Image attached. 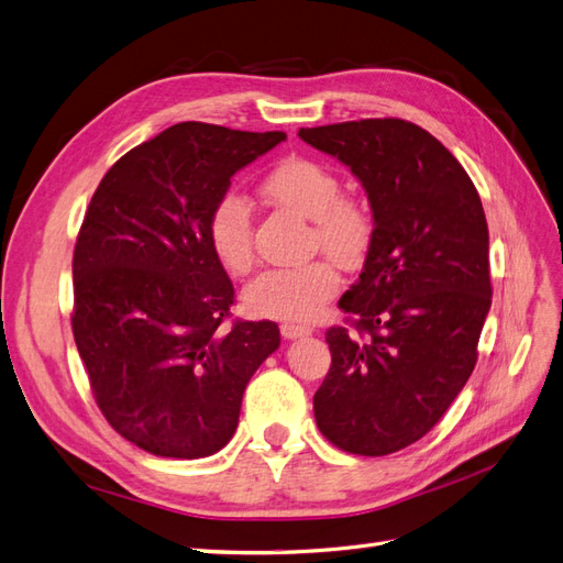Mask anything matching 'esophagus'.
<instances>
[{"label": "esophagus", "mask_w": 563, "mask_h": 563, "mask_svg": "<svg viewBox=\"0 0 563 563\" xmlns=\"http://www.w3.org/2000/svg\"><path fill=\"white\" fill-rule=\"evenodd\" d=\"M310 333H312V331H310L308 327H298V323H288V321L282 323V335H284L286 340L305 338V335H310Z\"/></svg>", "instance_id": "esophagus-1"}]
</instances>
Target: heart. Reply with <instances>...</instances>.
<instances>
[{
    "instance_id": "1",
    "label": "heart",
    "mask_w": 563,
    "mask_h": 563,
    "mask_svg": "<svg viewBox=\"0 0 563 563\" xmlns=\"http://www.w3.org/2000/svg\"><path fill=\"white\" fill-rule=\"evenodd\" d=\"M261 192L277 207L312 220V249H321L347 269L364 263L376 223L362 199L340 195V180L327 164L286 157L263 178ZM207 242L218 265L230 275L244 277L251 272L255 263L253 213L242 195L225 192L213 201L207 216ZM331 261L263 272L244 288V308L253 317L312 321L340 288V275Z\"/></svg>"
}]
</instances>
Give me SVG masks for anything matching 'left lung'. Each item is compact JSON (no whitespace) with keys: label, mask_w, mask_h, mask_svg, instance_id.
<instances>
[{"label":"left lung","mask_w":563,"mask_h":563,"mask_svg":"<svg viewBox=\"0 0 563 563\" xmlns=\"http://www.w3.org/2000/svg\"><path fill=\"white\" fill-rule=\"evenodd\" d=\"M298 135L350 168L376 223L362 275L338 302L356 333L327 331L317 428L347 453H395L434 428L474 371L493 294L482 199L451 152L404 119Z\"/></svg>","instance_id":"1"}]
</instances>
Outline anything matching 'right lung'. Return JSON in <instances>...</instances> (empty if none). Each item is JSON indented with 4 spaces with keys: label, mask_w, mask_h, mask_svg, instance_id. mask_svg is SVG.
Listing matches in <instances>:
<instances>
[{
    "label": "right lung",
    "mask_w": 563,
    "mask_h": 563,
    "mask_svg": "<svg viewBox=\"0 0 563 563\" xmlns=\"http://www.w3.org/2000/svg\"><path fill=\"white\" fill-rule=\"evenodd\" d=\"M286 139L183 122L100 180L75 244L73 333L100 411L139 449L207 457L240 424L251 376L279 347L275 321H234L207 216L230 178Z\"/></svg>",
    "instance_id": "add662e5"
}]
</instances>
